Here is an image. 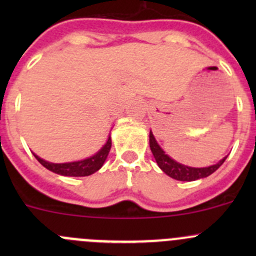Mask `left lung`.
Here are the masks:
<instances>
[{"instance_id":"left-lung-1","label":"left lung","mask_w":256,"mask_h":256,"mask_svg":"<svg viewBox=\"0 0 256 256\" xmlns=\"http://www.w3.org/2000/svg\"><path fill=\"white\" fill-rule=\"evenodd\" d=\"M150 148H151L152 154H154L158 167L167 174V176L174 178V180H187V182L210 176L213 172H216V170L223 164V162L226 161V156L223 160H220L218 164L209 167H203V168H196V167L184 166V164H178L174 160H172L168 154H164V151L160 147V144H157L156 138H154L151 131H150Z\"/></svg>"}]
</instances>
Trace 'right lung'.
<instances>
[{
  "instance_id": "add662e5",
  "label": "right lung",
  "mask_w": 256,
  "mask_h": 256,
  "mask_svg": "<svg viewBox=\"0 0 256 256\" xmlns=\"http://www.w3.org/2000/svg\"><path fill=\"white\" fill-rule=\"evenodd\" d=\"M110 148H112V138L109 136L106 144L102 147L99 152H96L94 156L89 157V158L82 160V161L68 162V164H52V162L42 160L37 154H34V157L42 166H44L46 168L54 172V174H62V176L85 177L95 174V172L102 168L108 154H109Z\"/></svg>"
}]
</instances>
